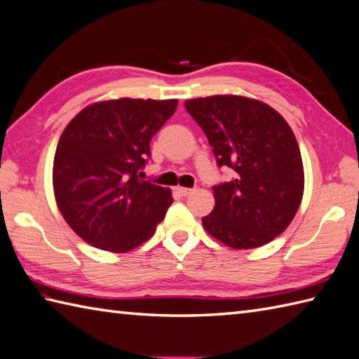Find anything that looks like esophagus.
I'll use <instances>...</instances> for the list:
<instances>
[{
	"mask_svg": "<svg viewBox=\"0 0 359 359\" xmlns=\"http://www.w3.org/2000/svg\"><path fill=\"white\" fill-rule=\"evenodd\" d=\"M194 191V189H191V188H184V187H177V193L180 194V196H189Z\"/></svg>",
	"mask_w": 359,
	"mask_h": 359,
	"instance_id": "obj_1",
	"label": "esophagus"
}]
</instances>
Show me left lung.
Masks as SVG:
<instances>
[{"mask_svg": "<svg viewBox=\"0 0 359 359\" xmlns=\"http://www.w3.org/2000/svg\"><path fill=\"white\" fill-rule=\"evenodd\" d=\"M219 166L235 177L213 187L215 208L202 226L231 249H255L283 233L304 198L297 140L271 105L238 95L185 101Z\"/></svg>", "mask_w": 359, "mask_h": 359, "instance_id": "obj_1", "label": "left lung"}]
</instances>
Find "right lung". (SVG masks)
<instances>
[{"label":"right lung","mask_w":359,"mask_h":359,"mask_svg":"<svg viewBox=\"0 0 359 359\" xmlns=\"http://www.w3.org/2000/svg\"><path fill=\"white\" fill-rule=\"evenodd\" d=\"M177 100L100 101L62 132L53 165L59 212L83 241L124 254L156 233L172 203L170 188L138 179L149 142Z\"/></svg>","instance_id":"add662e5"}]
</instances>
